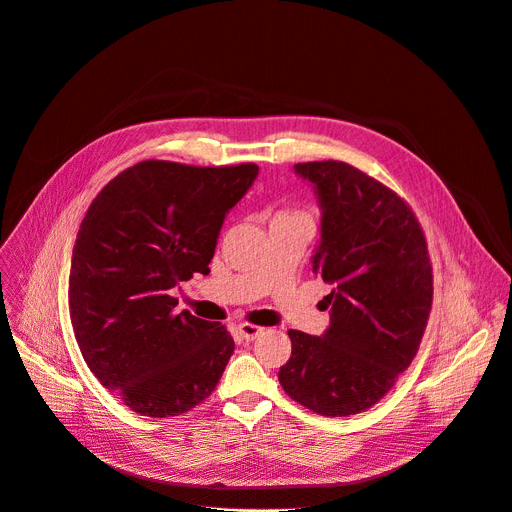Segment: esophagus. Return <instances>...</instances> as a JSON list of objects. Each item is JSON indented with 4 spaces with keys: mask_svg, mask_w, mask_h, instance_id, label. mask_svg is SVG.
Segmentation results:
<instances>
[{
    "mask_svg": "<svg viewBox=\"0 0 512 512\" xmlns=\"http://www.w3.org/2000/svg\"><path fill=\"white\" fill-rule=\"evenodd\" d=\"M239 333H241V337L245 341H253V339H257L263 333V329L257 327V324H251V322H241L239 324Z\"/></svg>",
    "mask_w": 512,
    "mask_h": 512,
    "instance_id": "esophagus-1",
    "label": "esophagus"
}]
</instances>
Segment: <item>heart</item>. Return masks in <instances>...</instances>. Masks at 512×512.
I'll return each mask as SVG.
<instances>
[{
  "instance_id": "1",
  "label": "heart",
  "mask_w": 512,
  "mask_h": 512,
  "mask_svg": "<svg viewBox=\"0 0 512 512\" xmlns=\"http://www.w3.org/2000/svg\"><path fill=\"white\" fill-rule=\"evenodd\" d=\"M300 216H304V214H300V212H277V214L273 216V220H286V218H300Z\"/></svg>"
}]
</instances>
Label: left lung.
<instances>
[{
	"label": "left lung",
	"instance_id": "8db88e82",
	"mask_svg": "<svg viewBox=\"0 0 512 512\" xmlns=\"http://www.w3.org/2000/svg\"><path fill=\"white\" fill-rule=\"evenodd\" d=\"M322 210L312 271L333 286L322 337L288 331L292 357L280 384L322 416H349L380 402L421 345L433 267L425 232L390 188L343 161L294 165Z\"/></svg>",
	"mask_w": 512,
	"mask_h": 512
}]
</instances>
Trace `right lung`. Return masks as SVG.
<instances>
[{"label":"right lung","instance_id":"right-lung-1","mask_svg":"<svg viewBox=\"0 0 512 512\" xmlns=\"http://www.w3.org/2000/svg\"><path fill=\"white\" fill-rule=\"evenodd\" d=\"M257 173L255 163L141 161L87 208L71 257V324L91 374L141 416L192 410L235 351L224 324L175 314L171 290L210 273L224 216Z\"/></svg>","mask_w":512,"mask_h":512}]
</instances>
